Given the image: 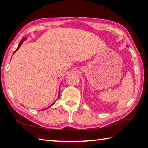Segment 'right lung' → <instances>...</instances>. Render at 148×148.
Instances as JSON below:
<instances>
[{
	"mask_svg": "<svg viewBox=\"0 0 148 148\" xmlns=\"http://www.w3.org/2000/svg\"><path fill=\"white\" fill-rule=\"evenodd\" d=\"M27 40V38H22L21 40V41H20V42H19V45H18V47H17V49H16V50H15V51H14V53H13V54H14V53H15V52H16V51H17V50H18L19 49V47H21V44H23V42L25 41V40ZM59 92H60V87H59ZM59 96H58V98H59ZM56 101H55L54 102H53V104H52L51 105H50V106H48V107H47V108H45V109H43V110H46L47 108H49V107H51V106H53V105L55 104V103H56Z\"/></svg>",
	"mask_w": 148,
	"mask_h": 148,
	"instance_id": "add662e5",
	"label": "right lung"
}]
</instances>
